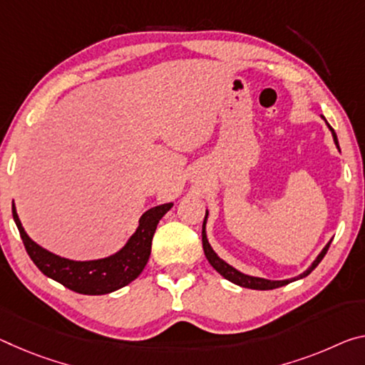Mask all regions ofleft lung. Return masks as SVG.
<instances>
[{"label": "left lung", "mask_w": 365, "mask_h": 365, "mask_svg": "<svg viewBox=\"0 0 365 365\" xmlns=\"http://www.w3.org/2000/svg\"><path fill=\"white\" fill-rule=\"evenodd\" d=\"M322 118L325 120V117H323V115H322ZM325 123H327V126H328V130L331 131L333 141H334V144H336V148H338V151H339V143H338V136H336V133H334V130L331 128V126H329V123H328L327 120H325ZM339 153H341V151H339ZM207 216H210V211L206 210V216H205V221H203V232H201V235H203V250H205V255H206V258H207V262L211 263L212 268L216 269L217 273L221 274L222 277H225V279L230 281V282H234V284L240 286V287L257 289V291H269V289H276V287L286 286V284H289V282H294V281H297V279H302V277L309 276V274L312 273V271H314V269L317 268L318 263H320L322 259H323V257L327 255L329 244H331V240H329L328 244H327L325 247H323V250H322L320 253H318V257L314 259V263H312V264L309 266V268L304 271V273H300V274H299V276H296V277H291V279L273 281V279H264V277L248 276V274H245V273H242V271L235 269L232 264H229L227 262H224V259H222L221 257H219L216 252L212 250V247H211L210 242H207V235H206V222H207Z\"/></svg>", "instance_id": "left-lung-1"}]
</instances>
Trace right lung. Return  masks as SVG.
<instances>
[{
    "label": "right lung",
    "instance_id": "obj_1",
    "mask_svg": "<svg viewBox=\"0 0 365 365\" xmlns=\"http://www.w3.org/2000/svg\"><path fill=\"white\" fill-rule=\"evenodd\" d=\"M172 206L173 203H164L148 210L140 217V224L135 232L130 235V239L118 252L106 258L86 259V262L55 255L47 248L36 244L22 227L14 201L13 217L29 257L45 276L78 294L102 296V294H110L128 286L141 274L149 255H151L155 227Z\"/></svg>",
    "mask_w": 365,
    "mask_h": 365
}]
</instances>
